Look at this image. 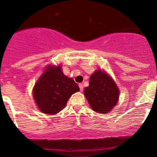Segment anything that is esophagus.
I'll list each match as a JSON object with an SVG mask.
<instances>
[{"instance_id":"obj_1","label":"esophagus","mask_w":157,"mask_h":157,"mask_svg":"<svg viewBox=\"0 0 157 157\" xmlns=\"http://www.w3.org/2000/svg\"><path fill=\"white\" fill-rule=\"evenodd\" d=\"M79 87H80V90L82 92V91L83 90V85H82V84H81V83L79 84Z\"/></svg>"}]
</instances>
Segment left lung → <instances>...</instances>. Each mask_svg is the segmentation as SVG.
<instances>
[{
  "label": "left lung",
  "instance_id": "obj_1",
  "mask_svg": "<svg viewBox=\"0 0 157 157\" xmlns=\"http://www.w3.org/2000/svg\"><path fill=\"white\" fill-rule=\"evenodd\" d=\"M84 94L94 111L107 113L118 102L119 91L109 75L97 70L91 75L89 86L84 89Z\"/></svg>",
  "mask_w": 157,
  "mask_h": 157
}]
</instances>
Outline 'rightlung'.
I'll list each match as a JSON object with an SVG mask.
<instances>
[{"mask_svg": "<svg viewBox=\"0 0 157 157\" xmlns=\"http://www.w3.org/2000/svg\"><path fill=\"white\" fill-rule=\"evenodd\" d=\"M79 90L75 80L64 75L60 65L48 66L36 83L33 96L39 109L52 115L64 109L69 98Z\"/></svg>", "mask_w": 157, "mask_h": 157, "instance_id": "add662e5", "label": "right lung"}]
</instances>
